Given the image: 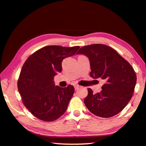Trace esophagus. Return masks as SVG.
I'll list each match as a JSON object with an SVG mask.
<instances>
[{
    "instance_id": "34e87169",
    "label": "esophagus",
    "mask_w": 146,
    "mask_h": 146,
    "mask_svg": "<svg viewBox=\"0 0 146 146\" xmlns=\"http://www.w3.org/2000/svg\"><path fill=\"white\" fill-rule=\"evenodd\" d=\"M74 87H75V90H77V89H78L79 87H80V86H79V85H75Z\"/></svg>"
}]
</instances>
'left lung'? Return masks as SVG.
Here are the masks:
<instances>
[{
	"label": "left lung",
	"instance_id": "8db88e82",
	"mask_svg": "<svg viewBox=\"0 0 146 146\" xmlns=\"http://www.w3.org/2000/svg\"><path fill=\"white\" fill-rule=\"evenodd\" d=\"M77 54H83L90 61L92 78L104 79L100 93L88 88L84 104L89 111L101 117H111L123 110L132 98L137 77L129 62L113 48L103 44L81 47Z\"/></svg>",
	"mask_w": 146,
	"mask_h": 146
}]
</instances>
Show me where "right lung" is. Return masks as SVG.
I'll list each match as a JSON object with an SVG mask.
<instances>
[{
    "instance_id": "add662e5",
    "label": "right lung",
    "mask_w": 146,
    "mask_h": 146,
    "mask_svg": "<svg viewBox=\"0 0 146 146\" xmlns=\"http://www.w3.org/2000/svg\"><path fill=\"white\" fill-rule=\"evenodd\" d=\"M79 46H44L23 64L17 86L26 108L36 118L53 121L63 115L75 91L73 85L55 86L53 78L62 71V61L75 55Z\"/></svg>"
}]
</instances>
